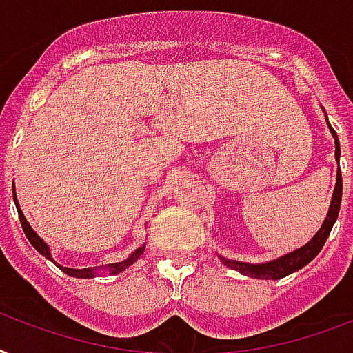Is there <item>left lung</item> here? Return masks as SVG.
I'll use <instances>...</instances> for the list:
<instances>
[{
  "mask_svg": "<svg viewBox=\"0 0 353 353\" xmlns=\"http://www.w3.org/2000/svg\"><path fill=\"white\" fill-rule=\"evenodd\" d=\"M327 119V117H326ZM330 127V132L335 138V160L339 162V157H341V147H339L337 132L333 130L332 125L327 123ZM341 196H343V176H341V169H337V182H335V190H333L332 204H330V210H327V215L324 223H322L321 230L316 232L313 239L310 243H305L304 247L296 248L293 252L285 254L278 259H272L269 263H245V261H236V259H226L221 256V261L230 267L234 270H239L241 274L250 276V278H256V280H280L283 276L291 274V272H296L304 265H307L311 259L315 258L316 254L321 252L324 243H326L330 232H332L335 221H337L339 208H341Z\"/></svg>",
  "mask_w": 353,
  "mask_h": 353,
  "instance_id": "1",
  "label": "left lung"
}]
</instances>
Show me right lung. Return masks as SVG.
<instances>
[{
    "mask_svg": "<svg viewBox=\"0 0 353 353\" xmlns=\"http://www.w3.org/2000/svg\"><path fill=\"white\" fill-rule=\"evenodd\" d=\"M14 204H16V210H18V217H20L21 228H23V232H26L27 239H29V243H31L32 247L37 248L38 252L42 254L43 258H48L49 261H53V263L57 265V267H59L60 270H64L65 274L73 276V278H94V276L97 274V270H99V269H97V267H95V269H94V267H92V269H70V267H62V265L57 263V261H54V259H53V256H51V250H49L48 243L43 241L42 237H38L37 232L32 230L31 225L27 223L26 215H23V212H21V210H20V204H18V199H16V193H14ZM143 250H145V245H143V247H139L138 250H134V252L130 254V256H128L127 259H123V261H119V263L105 265L103 269L108 270L110 274H117V272H121V270H125V269H127V267H130V265H132L134 261H136V259H138L139 256L143 254Z\"/></svg>",
    "mask_w": 353,
    "mask_h": 353,
    "instance_id": "1",
    "label": "right lung"
}]
</instances>
